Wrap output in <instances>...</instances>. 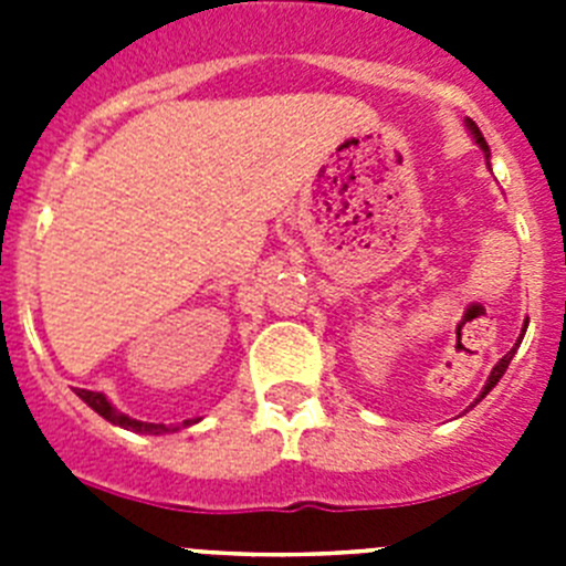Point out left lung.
<instances>
[{"mask_svg": "<svg viewBox=\"0 0 566 566\" xmlns=\"http://www.w3.org/2000/svg\"><path fill=\"white\" fill-rule=\"evenodd\" d=\"M468 127H470V133H473V138H476V144H479V147H482V149H484V155H488V158H490L488 142H484V138H482V133H479V127H476V124H473V122H468ZM516 345H518V343H516ZM513 354H516V348H510V352L504 354L502 359H499V363H496V368H493V371H490L488 382H484V391H482V397H484V394H488V391H493V385H496L499 379H502V374L507 371V365H510V359H513Z\"/></svg>", "mask_w": 566, "mask_h": 566, "instance_id": "8db88e82", "label": "left lung"}]
</instances>
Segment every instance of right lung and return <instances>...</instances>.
Listing matches in <instances>:
<instances>
[{
  "label": "right lung",
  "instance_id": "1",
  "mask_svg": "<svg viewBox=\"0 0 566 566\" xmlns=\"http://www.w3.org/2000/svg\"><path fill=\"white\" fill-rule=\"evenodd\" d=\"M76 394L84 399V402L90 405V408H93V411L98 413V417H104V419H107V422L118 424V428H127V431H135V433H153V437H158V433H167V431H169L167 424L138 422V419H129L127 413L115 411L113 405L107 402V397H104V394H98V391H84V388H78ZM184 424H187V422H184Z\"/></svg>",
  "mask_w": 566,
  "mask_h": 566
}]
</instances>
